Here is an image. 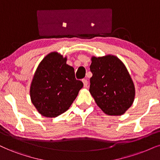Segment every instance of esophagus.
Listing matches in <instances>:
<instances>
[{
    "label": "esophagus",
    "mask_w": 160,
    "mask_h": 160,
    "mask_svg": "<svg viewBox=\"0 0 160 160\" xmlns=\"http://www.w3.org/2000/svg\"><path fill=\"white\" fill-rule=\"evenodd\" d=\"M82 82H83L84 88H87V87H88V80H87V79H83V80H82Z\"/></svg>",
    "instance_id": "esophagus-1"
}]
</instances>
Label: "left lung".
I'll return each instance as SVG.
<instances>
[{
    "mask_svg": "<svg viewBox=\"0 0 160 160\" xmlns=\"http://www.w3.org/2000/svg\"><path fill=\"white\" fill-rule=\"evenodd\" d=\"M89 91L96 103L109 116L123 115L133 104L135 86L124 63L117 56L91 57Z\"/></svg>",
    "mask_w": 160,
    "mask_h": 160,
    "instance_id": "8db88e82",
    "label": "left lung"
}]
</instances>
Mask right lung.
Here are the masks:
<instances>
[{
	"instance_id": "add662e5",
	"label": "right lung",
	"mask_w": 160,
	"mask_h": 160,
	"mask_svg": "<svg viewBox=\"0 0 160 160\" xmlns=\"http://www.w3.org/2000/svg\"><path fill=\"white\" fill-rule=\"evenodd\" d=\"M67 60L68 57L61 53L51 52L39 63L33 76L29 89L31 102L45 117H57L66 112L83 88Z\"/></svg>"
}]
</instances>
